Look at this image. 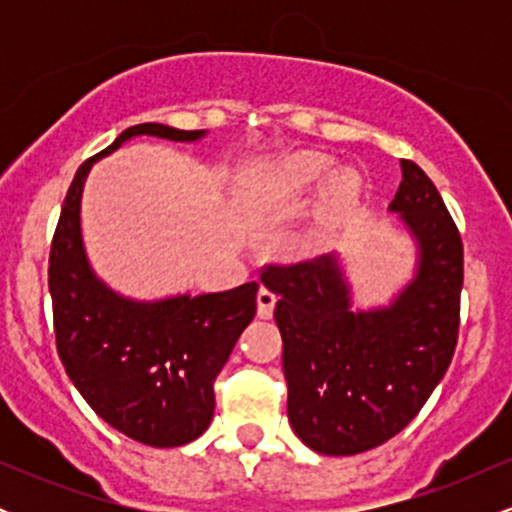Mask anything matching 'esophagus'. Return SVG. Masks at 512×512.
Returning <instances> with one entry per match:
<instances>
[{"label": "esophagus", "mask_w": 512, "mask_h": 512, "mask_svg": "<svg viewBox=\"0 0 512 512\" xmlns=\"http://www.w3.org/2000/svg\"><path fill=\"white\" fill-rule=\"evenodd\" d=\"M274 305H276V293L262 286V289L257 291V315L267 320V317L274 315Z\"/></svg>", "instance_id": "esophagus-1"}]
</instances>
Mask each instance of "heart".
I'll use <instances>...</instances> for the list:
<instances>
[{"label": "heart", "instance_id": "obj_1", "mask_svg": "<svg viewBox=\"0 0 512 512\" xmlns=\"http://www.w3.org/2000/svg\"><path fill=\"white\" fill-rule=\"evenodd\" d=\"M332 166L334 161L330 156L315 151L281 158L262 170L257 180V199L262 204L301 202L322 185L313 226H310V240H322L342 221L346 211L354 207L361 192L356 173L346 168L332 170Z\"/></svg>", "mask_w": 512, "mask_h": 512}]
</instances>
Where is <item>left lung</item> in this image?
<instances>
[{
  "label": "left lung",
  "mask_w": 512,
  "mask_h": 512,
  "mask_svg": "<svg viewBox=\"0 0 512 512\" xmlns=\"http://www.w3.org/2000/svg\"><path fill=\"white\" fill-rule=\"evenodd\" d=\"M387 211L414 243V269L387 303L356 308L339 252L269 267L279 296L293 433L320 455H358L397 436L448 370L457 344L462 240L436 185L402 161Z\"/></svg>",
  "instance_id": "8db88e82"
}]
</instances>
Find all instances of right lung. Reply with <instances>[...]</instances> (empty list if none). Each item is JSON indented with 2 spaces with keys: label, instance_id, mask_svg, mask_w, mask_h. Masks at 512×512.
<instances>
[{
  "label": "right lung",
  "instance_id": "obj_1",
  "mask_svg": "<svg viewBox=\"0 0 512 512\" xmlns=\"http://www.w3.org/2000/svg\"><path fill=\"white\" fill-rule=\"evenodd\" d=\"M207 129L144 122L76 170L50 250V296L62 366L98 416L137 443L178 448L214 416V378L255 317L257 281L216 293L142 301L96 274L81 236V195L93 163L134 137L199 142Z\"/></svg>",
  "mask_w": 512,
  "mask_h": 512
}]
</instances>
